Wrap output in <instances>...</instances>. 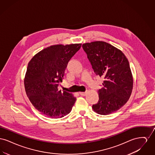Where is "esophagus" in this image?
Returning <instances> with one entry per match:
<instances>
[{"label":"esophagus","mask_w":155,"mask_h":155,"mask_svg":"<svg viewBox=\"0 0 155 155\" xmlns=\"http://www.w3.org/2000/svg\"><path fill=\"white\" fill-rule=\"evenodd\" d=\"M86 94H87L86 92H80V94L81 95V96H85Z\"/></svg>","instance_id":"esophagus-1"}]
</instances>
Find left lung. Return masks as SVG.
I'll return each instance as SVG.
<instances>
[{"instance_id": "obj_1", "label": "left lung", "mask_w": 155, "mask_h": 155, "mask_svg": "<svg viewBox=\"0 0 155 155\" xmlns=\"http://www.w3.org/2000/svg\"><path fill=\"white\" fill-rule=\"evenodd\" d=\"M96 75L104 77L98 91L99 101L92 109L101 115L114 113L123 106L132 93L133 78L124 54L111 45L95 41L82 45Z\"/></svg>"}]
</instances>
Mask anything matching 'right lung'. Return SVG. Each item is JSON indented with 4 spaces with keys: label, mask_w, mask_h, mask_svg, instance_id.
<instances>
[{
    "label": "right lung",
    "mask_w": 155,
    "mask_h": 155,
    "mask_svg": "<svg viewBox=\"0 0 155 155\" xmlns=\"http://www.w3.org/2000/svg\"><path fill=\"white\" fill-rule=\"evenodd\" d=\"M81 44L52 45L30 60L24 78L26 94L34 107L46 117H63L76 101L72 94L58 90L69 60Z\"/></svg>",
    "instance_id": "right-lung-1"
}]
</instances>
